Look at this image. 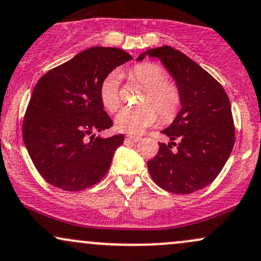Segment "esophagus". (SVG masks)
<instances>
[{
  "label": "esophagus",
  "mask_w": 261,
  "mask_h": 261,
  "mask_svg": "<svg viewBox=\"0 0 261 261\" xmlns=\"http://www.w3.org/2000/svg\"><path fill=\"white\" fill-rule=\"evenodd\" d=\"M127 139L130 140V142H133V143H137V142H139V140H140V137H137V136H128Z\"/></svg>",
  "instance_id": "esophagus-1"
}]
</instances>
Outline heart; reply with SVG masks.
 <instances>
[{"label":"heart","instance_id":"heart-1","mask_svg":"<svg viewBox=\"0 0 261 261\" xmlns=\"http://www.w3.org/2000/svg\"><path fill=\"white\" fill-rule=\"evenodd\" d=\"M130 76L134 82L145 88L140 101L143 106L119 111L115 118L116 129L127 134L143 133L146 128L158 122V111L165 121L174 117L180 102L179 91L173 83L165 81L166 72L161 66L150 62L138 64L132 69ZM119 81V73L112 72L100 84L101 105L109 112H115L121 103Z\"/></svg>","mask_w":261,"mask_h":261}]
</instances>
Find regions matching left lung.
Masks as SVG:
<instances>
[{
    "label": "left lung",
    "instance_id": "left-lung-1",
    "mask_svg": "<svg viewBox=\"0 0 261 261\" xmlns=\"http://www.w3.org/2000/svg\"><path fill=\"white\" fill-rule=\"evenodd\" d=\"M155 57L176 82L180 110L166 129L168 144L148 161L151 178L165 191L191 194L219 176L234 145L229 99L219 82L198 63L171 46L150 48L137 61ZM179 142L176 144L174 140ZM177 145L176 150L172 145Z\"/></svg>",
    "mask_w": 261,
    "mask_h": 261
}]
</instances>
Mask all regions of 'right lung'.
Segmentation results:
<instances>
[{
    "label": "right lung",
    "mask_w": 261,
    "mask_h": 261,
    "mask_svg": "<svg viewBox=\"0 0 261 261\" xmlns=\"http://www.w3.org/2000/svg\"><path fill=\"white\" fill-rule=\"evenodd\" d=\"M117 47H90L48 70L34 88L23 139L42 178L67 192L96 185L109 171L123 134L95 137L112 127L99 97L101 82L132 60Z\"/></svg>",
    "instance_id": "1"
}]
</instances>
